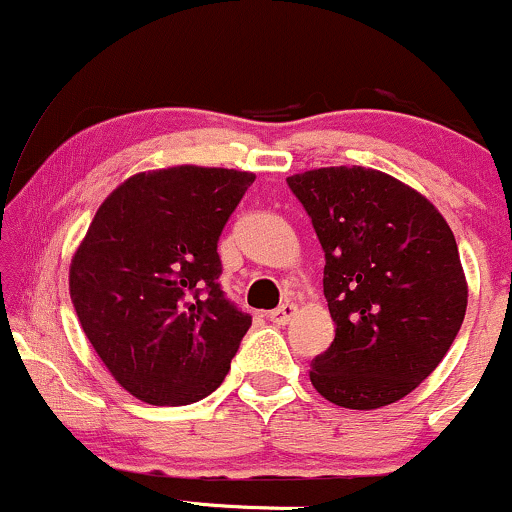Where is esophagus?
Listing matches in <instances>:
<instances>
[{
    "instance_id": "34e87169",
    "label": "esophagus",
    "mask_w": 512,
    "mask_h": 512,
    "mask_svg": "<svg viewBox=\"0 0 512 512\" xmlns=\"http://www.w3.org/2000/svg\"><path fill=\"white\" fill-rule=\"evenodd\" d=\"M296 313H298L296 305H293V303H284V305H279V308L269 313V320L276 322V325H289L293 317H296Z\"/></svg>"
}]
</instances>
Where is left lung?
<instances>
[{
  "label": "left lung",
  "instance_id": "left-lung-1",
  "mask_svg": "<svg viewBox=\"0 0 512 512\" xmlns=\"http://www.w3.org/2000/svg\"><path fill=\"white\" fill-rule=\"evenodd\" d=\"M325 252L334 342L310 383L346 409H378L419 387L448 354L467 310L455 236L438 209L373 168L286 178Z\"/></svg>",
  "mask_w": 512,
  "mask_h": 512
}]
</instances>
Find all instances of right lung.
<instances>
[{
    "label": "right lung",
    "mask_w": 512,
    "mask_h": 512,
    "mask_svg": "<svg viewBox=\"0 0 512 512\" xmlns=\"http://www.w3.org/2000/svg\"><path fill=\"white\" fill-rule=\"evenodd\" d=\"M255 175L139 173L101 204L69 269L88 342L129 395L192 404L216 390L252 317L223 293L219 238Z\"/></svg>",
    "instance_id": "right-lung-1"
}]
</instances>
